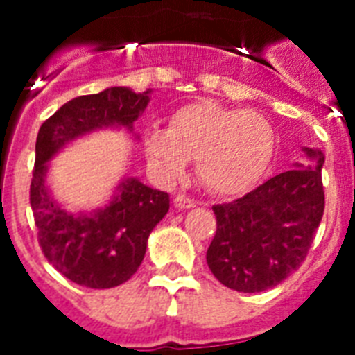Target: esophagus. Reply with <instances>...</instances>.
Listing matches in <instances>:
<instances>
[{"mask_svg":"<svg viewBox=\"0 0 355 355\" xmlns=\"http://www.w3.org/2000/svg\"><path fill=\"white\" fill-rule=\"evenodd\" d=\"M173 202H175V208H180V210H188V208L197 206V200H193L191 197H188V195H177V197L173 199Z\"/></svg>","mask_w":355,"mask_h":355,"instance_id":"1","label":"esophagus"}]
</instances>
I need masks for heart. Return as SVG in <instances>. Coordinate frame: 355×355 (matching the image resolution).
I'll use <instances>...</instances> for the list:
<instances>
[{
	"label": "heart",
	"mask_w": 355,
	"mask_h": 355,
	"mask_svg": "<svg viewBox=\"0 0 355 355\" xmlns=\"http://www.w3.org/2000/svg\"><path fill=\"white\" fill-rule=\"evenodd\" d=\"M276 136L269 119L200 99L177 108L166 128H149L144 150L150 167L166 180H178L197 160V175L211 193L241 195L265 177L275 156Z\"/></svg>",
	"instance_id": "heart-1"
}]
</instances>
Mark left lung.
I'll list each match as a JSON object with an SVG mask.
<instances>
[{"instance_id": "8db88e82", "label": "left lung", "mask_w": 355, "mask_h": 355, "mask_svg": "<svg viewBox=\"0 0 355 355\" xmlns=\"http://www.w3.org/2000/svg\"><path fill=\"white\" fill-rule=\"evenodd\" d=\"M313 164H295L228 205H216L217 230L206 261L234 291L259 293L278 286L302 265L324 214L320 150Z\"/></svg>"}]
</instances>
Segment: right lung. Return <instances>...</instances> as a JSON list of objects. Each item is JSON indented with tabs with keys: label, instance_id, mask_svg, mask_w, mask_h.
I'll return each instance as SVG.
<instances>
[{
	"label": "right lung",
	"instance_id": "add662e5",
	"mask_svg": "<svg viewBox=\"0 0 355 355\" xmlns=\"http://www.w3.org/2000/svg\"><path fill=\"white\" fill-rule=\"evenodd\" d=\"M144 94L114 86L75 97L42 123L31 180V208L38 243L47 261L62 276L92 289H110L138 270L153 228L169 210V195L127 178L110 205L90 214H71L51 197L46 184L47 162L83 134L103 127H127L145 110Z\"/></svg>",
	"mask_w": 355,
	"mask_h": 355
}]
</instances>
